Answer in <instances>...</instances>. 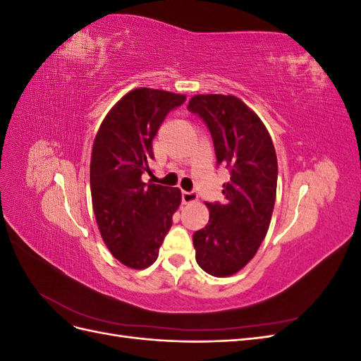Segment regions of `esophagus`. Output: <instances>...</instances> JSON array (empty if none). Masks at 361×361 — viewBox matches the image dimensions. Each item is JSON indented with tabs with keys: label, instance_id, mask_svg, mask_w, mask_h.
I'll return each mask as SVG.
<instances>
[{
	"label": "esophagus",
	"instance_id": "esophagus-1",
	"mask_svg": "<svg viewBox=\"0 0 361 361\" xmlns=\"http://www.w3.org/2000/svg\"><path fill=\"white\" fill-rule=\"evenodd\" d=\"M197 199H199V194L195 192V191H182V202L185 204L197 202Z\"/></svg>",
	"mask_w": 361,
	"mask_h": 361
}]
</instances>
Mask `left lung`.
I'll return each mask as SVG.
<instances>
[{"label":"left lung","instance_id":"8db88e82","mask_svg":"<svg viewBox=\"0 0 361 361\" xmlns=\"http://www.w3.org/2000/svg\"><path fill=\"white\" fill-rule=\"evenodd\" d=\"M188 110L203 118L216 164L231 171L224 203H206L209 221L192 236L199 267L227 277L255 257L267 236L277 191L276 149L262 120L236 96L195 94Z\"/></svg>","mask_w":361,"mask_h":361}]
</instances>
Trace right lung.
<instances>
[{"label": "right lung", "mask_w": 361, "mask_h": 361, "mask_svg": "<svg viewBox=\"0 0 361 361\" xmlns=\"http://www.w3.org/2000/svg\"><path fill=\"white\" fill-rule=\"evenodd\" d=\"M187 96L141 87L120 99L97 130L90 161L93 212L102 239L123 265L145 269L159 247L182 200L179 188L143 182L152 173V141L173 108Z\"/></svg>", "instance_id": "obj_1"}]
</instances>
